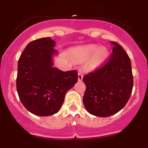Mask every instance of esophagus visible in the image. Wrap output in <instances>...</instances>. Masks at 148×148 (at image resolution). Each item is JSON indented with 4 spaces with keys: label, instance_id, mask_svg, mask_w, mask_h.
I'll return each mask as SVG.
<instances>
[{
    "label": "esophagus",
    "instance_id": "esophagus-1",
    "mask_svg": "<svg viewBox=\"0 0 148 148\" xmlns=\"http://www.w3.org/2000/svg\"><path fill=\"white\" fill-rule=\"evenodd\" d=\"M83 76H84L83 74H82L81 72H79L78 74V81H79V82L82 81V79H83Z\"/></svg>",
    "mask_w": 148,
    "mask_h": 148
}]
</instances>
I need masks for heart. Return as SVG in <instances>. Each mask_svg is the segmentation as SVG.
<instances>
[{"mask_svg": "<svg viewBox=\"0 0 148 148\" xmlns=\"http://www.w3.org/2000/svg\"><path fill=\"white\" fill-rule=\"evenodd\" d=\"M78 52L84 58H89L96 52V59L99 61H102L107 56V52L103 48H100L95 45H88L78 49Z\"/></svg>", "mask_w": 148, "mask_h": 148, "instance_id": "1", "label": "heart"}]
</instances>
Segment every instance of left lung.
I'll return each instance as SVG.
<instances>
[{"mask_svg": "<svg viewBox=\"0 0 148 148\" xmlns=\"http://www.w3.org/2000/svg\"><path fill=\"white\" fill-rule=\"evenodd\" d=\"M104 64L83 78L86 90L83 103L87 112L99 117L116 114L127 103L132 93L133 77L131 61L119 44Z\"/></svg>", "mask_w": 148, "mask_h": 148, "instance_id": "8db88e82", "label": "left lung"}]
</instances>
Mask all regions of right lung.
<instances>
[{"label": "right lung", "instance_id": "obj_1", "mask_svg": "<svg viewBox=\"0 0 148 148\" xmlns=\"http://www.w3.org/2000/svg\"><path fill=\"white\" fill-rule=\"evenodd\" d=\"M55 44L49 37L32 40L18 60V96L27 110L39 116L58 113L66 92L78 82L76 70L64 72L53 66Z\"/></svg>", "mask_w": 148, "mask_h": 148}]
</instances>
